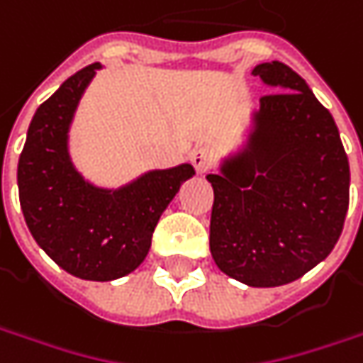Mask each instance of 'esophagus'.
<instances>
[{"label":"esophagus","instance_id":"esophagus-1","mask_svg":"<svg viewBox=\"0 0 363 363\" xmlns=\"http://www.w3.org/2000/svg\"><path fill=\"white\" fill-rule=\"evenodd\" d=\"M191 163H194L198 174H206V172H210L214 167L216 155H214V151L210 147H200V149H196L191 153Z\"/></svg>","mask_w":363,"mask_h":363}]
</instances>
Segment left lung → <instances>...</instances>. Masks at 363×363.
<instances>
[{
    "label": "left lung",
    "instance_id": "1",
    "mask_svg": "<svg viewBox=\"0 0 363 363\" xmlns=\"http://www.w3.org/2000/svg\"><path fill=\"white\" fill-rule=\"evenodd\" d=\"M271 94L238 153L206 175L214 188L210 252L248 286H281L325 260L350 206V163L337 125L286 64L252 68Z\"/></svg>",
    "mask_w": 363,
    "mask_h": 363
}]
</instances>
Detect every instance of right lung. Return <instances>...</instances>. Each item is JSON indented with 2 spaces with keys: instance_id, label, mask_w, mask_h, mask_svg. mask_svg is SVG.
Segmentation results:
<instances>
[{
  "instance_id": "right-lung-1",
  "label": "right lung",
  "mask_w": 363,
  "mask_h": 363,
  "mask_svg": "<svg viewBox=\"0 0 363 363\" xmlns=\"http://www.w3.org/2000/svg\"><path fill=\"white\" fill-rule=\"evenodd\" d=\"M94 62L64 80L38 106L18 163L26 224L60 269L84 281H115L133 272L179 186L196 174L189 163L153 169L117 189L84 179L68 151L77 106L96 74Z\"/></svg>"
}]
</instances>
